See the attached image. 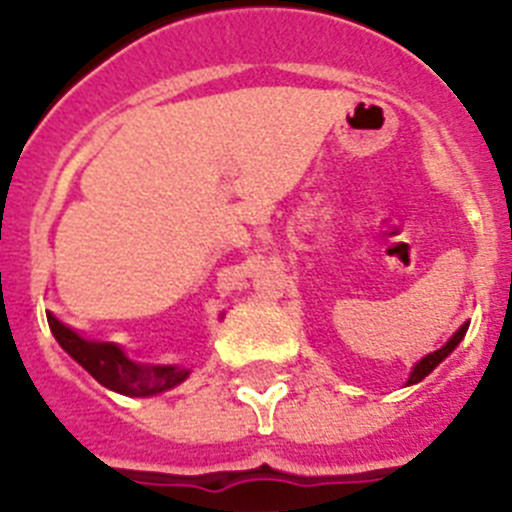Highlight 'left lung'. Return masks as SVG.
<instances>
[{"mask_svg":"<svg viewBox=\"0 0 512 512\" xmlns=\"http://www.w3.org/2000/svg\"><path fill=\"white\" fill-rule=\"evenodd\" d=\"M467 328H469V323H464V325H461L459 330H456L454 336L449 338V341H446V343H443L441 348H438V351H433V354L423 356V359H420L418 364L413 366V372H410L408 382H405V384H408V387H410V384H418V382H423V379L428 377V374H431L433 369H436V366L441 364V361L446 359V356H449L451 351H454L456 346H459V343H461V338L467 336Z\"/></svg>","mask_w":512,"mask_h":512,"instance_id":"left-lung-1","label":"left lung"}]
</instances>
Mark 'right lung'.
<instances>
[{"mask_svg": "<svg viewBox=\"0 0 512 512\" xmlns=\"http://www.w3.org/2000/svg\"><path fill=\"white\" fill-rule=\"evenodd\" d=\"M48 315L51 333L56 336L58 346L92 374L102 387L125 397H153L166 390H174L176 384H182L189 377V369L184 366H156L140 364L130 359L122 346L117 343L89 341L81 333H76L71 325L61 323L53 312Z\"/></svg>", "mask_w": 512, "mask_h": 512, "instance_id": "right-lung-1", "label": "right lung"}]
</instances>
